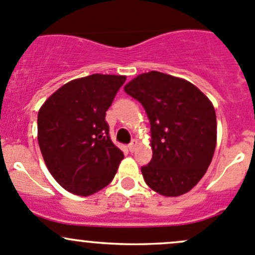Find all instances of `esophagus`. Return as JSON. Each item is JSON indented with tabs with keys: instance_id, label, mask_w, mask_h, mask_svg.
I'll return each mask as SVG.
<instances>
[{
	"instance_id": "obj_1",
	"label": "esophagus",
	"mask_w": 255,
	"mask_h": 255,
	"mask_svg": "<svg viewBox=\"0 0 255 255\" xmlns=\"http://www.w3.org/2000/svg\"><path fill=\"white\" fill-rule=\"evenodd\" d=\"M136 146H137V140H132L130 143H128V151H130V152H133V151H135V148H136Z\"/></svg>"
}]
</instances>
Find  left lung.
Masks as SVG:
<instances>
[{
	"label": "left lung",
	"mask_w": 255,
	"mask_h": 255,
	"mask_svg": "<svg viewBox=\"0 0 255 255\" xmlns=\"http://www.w3.org/2000/svg\"><path fill=\"white\" fill-rule=\"evenodd\" d=\"M124 90L141 103L150 120L152 158L141 167L145 182L167 197L192 190L216 148L212 103L187 80L155 70L137 75Z\"/></svg>",
	"instance_id": "8db88e82"
}]
</instances>
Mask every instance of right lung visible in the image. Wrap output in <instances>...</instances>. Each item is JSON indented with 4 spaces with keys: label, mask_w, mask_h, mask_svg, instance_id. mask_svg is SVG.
<instances>
[{
    "label": "right lung",
    "mask_w": 255,
    "mask_h": 255,
    "mask_svg": "<svg viewBox=\"0 0 255 255\" xmlns=\"http://www.w3.org/2000/svg\"><path fill=\"white\" fill-rule=\"evenodd\" d=\"M124 75L93 74L53 93L38 113V143L44 162L62 187L89 196L109 185L124 153L113 143L107 110Z\"/></svg>",
    "instance_id": "1"
}]
</instances>
